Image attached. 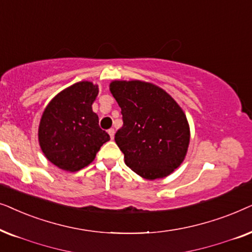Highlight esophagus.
<instances>
[{
	"label": "esophagus",
	"instance_id": "obj_1",
	"mask_svg": "<svg viewBox=\"0 0 252 252\" xmlns=\"http://www.w3.org/2000/svg\"><path fill=\"white\" fill-rule=\"evenodd\" d=\"M108 133H109L110 139H114V136H115V130H114V129H109V130H108Z\"/></svg>",
	"mask_w": 252,
	"mask_h": 252
}]
</instances>
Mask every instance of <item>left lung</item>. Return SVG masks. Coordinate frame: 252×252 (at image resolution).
Wrapping results in <instances>:
<instances>
[{"label": "left lung", "instance_id": "1", "mask_svg": "<svg viewBox=\"0 0 252 252\" xmlns=\"http://www.w3.org/2000/svg\"><path fill=\"white\" fill-rule=\"evenodd\" d=\"M109 90L122 110L115 142L126 165L146 180L170 175L183 162L190 143L183 109L165 90L144 80H113Z\"/></svg>", "mask_w": 252, "mask_h": 252}]
</instances>
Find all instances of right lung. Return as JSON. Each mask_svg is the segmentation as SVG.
I'll return each instance as SVG.
<instances>
[{
	"mask_svg": "<svg viewBox=\"0 0 252 252\" xmlns=\"http://www.w3.org/2000/svg\"><path fill=\"white\" fill-rule=\"evenodd\" d=\"M99 86L89 80L72 84L50 100L40 119L38 138L41 151L53 165L78 172L95 159L110 139L100 129L92 105Z\"/></svg>",
	"mask_w": 252,
	"mask_h": 252,
	"instance_id": "right-lung-1",
	"label": "right lung"
}]
</instances>
